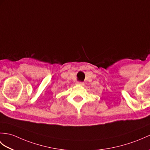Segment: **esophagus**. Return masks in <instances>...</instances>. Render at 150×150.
Here are the masks:
<instances>
[{
  "mask_svg": "<svg viewBox=\"0 0 150 150\" xmlns=\"http://www.w3.org/2000/svg\"><path fill=\"white\" fill-rule=\"evenodd\" d=\"M76 83H77L78 85H80V86H83V85H84V83L82 82H76Z\"/></svg>",
  "mask_w": 150,
  "mask_h": 150,
  "instance_id": "esophagus-1",
  "label": "esophagus"
}]
</instances>
